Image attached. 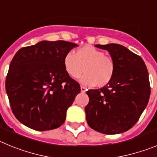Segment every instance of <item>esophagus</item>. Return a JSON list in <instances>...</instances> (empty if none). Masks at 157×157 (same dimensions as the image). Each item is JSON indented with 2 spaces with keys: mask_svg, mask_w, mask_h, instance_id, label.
Listing matches in <instances>:
<instances>
[{
  "mask_svg": "<svg viewBox=\"0 0 157 157\" xmlns=\"http://www.w3.org/2000/svg\"><path fill=\"white\" fill-rule=\"evenodd\" d=\"M86 91V87L81 86V92L82 93H85Z\"/></svg>",
  "mask_w": 157,
  "mask_h": 157,
  "instance_id": "obj_1",
  "label": "esophagus"
}]
</instances>
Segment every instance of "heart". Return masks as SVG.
<instances>
[{"mask_svg":"<svg viewBox=\"0 0 157 157\" xmlns=\"http://www.w3.org/2000/svg\"><path fill=\"white\" fill-rule=\"evenodd\" d=\"M64 70L72 78H78L82 74L81 82L87 86L104 87L112 81L116 72L113 58L105 55L103 50L91 45L77 48L67 53L63 59Z\"/></svg>","mask_w":157,"mask_h":157,"instance_id":"heart-1","label":"heart"}]
</instances>
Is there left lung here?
<instances>
[{
    "instance_id": "1",
    "label": "left lung",
    "mask_w": 157,
    "mask_h": 157,
    "mask_svg": "<svg viewBox=\"0 0 157 157\" xmlns=\"http://www.w3.org/2000/svg\"><path fill=\"white\" fill-rule=\"evenodd\" d=\"M108 50L116 63V72L109 85L86 92L88 125L105 134L125 132L134 126L149 102L150 83L142 58L118 44L96 45Z\"/></svg>"
}]
</instances>
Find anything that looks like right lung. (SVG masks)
I'll return each instance as SVG.
<instances>
[{"mask_svg":"<svg viewBox=\"0 0 157 157\" xmlns=\"http://www.w3.org/2000/svg\"><path fill=\"white\" fill-rule=\"evenodd\" d=\"M76 46L69 41H42L14 56L5 89L14 116L25 126L44 131L64 123L67 109L81 91L63 66L65 55Z\"/></svg>","mask_w":157,"mask_h":157,"instance_id":"add662e5","label":"right lung"}]
</instances>
